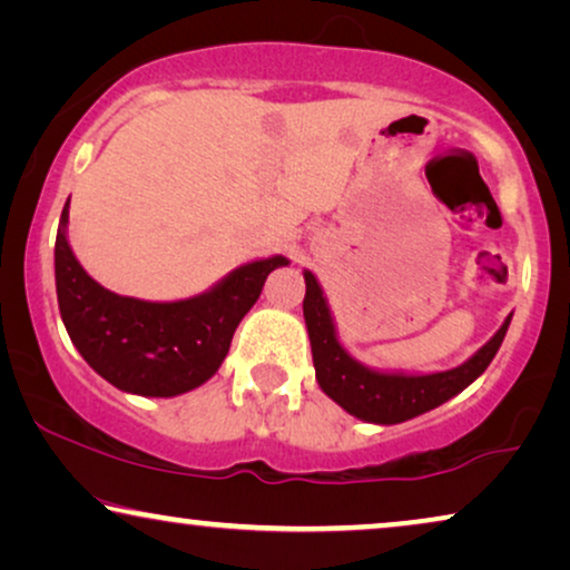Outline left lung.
Listing matches in <instances>:
<instances>
[{"label": "left lung", "mask_w": 570, "mask_h": 570, "mask_svg": "<svg viewBox=\"0 0 570 570\" xmlns=\"http://www.w3.org/2000/svg\"><path fill=\"white\" fill-rule=\"evenodd\" d=\"M306 275V298H303V316H306L311 353H314V368L318 386L332 396L340 407L350 415L368 420V423L394 425L404 420L423 415V412L439 407L451 396L462 392L488 368L498 347L509 330L511 316L505 318L495 337L480 347L470 361L459 368L431 373V376H402V373H376L363 368L353 361L334 334V324L326 308V301L311 272Z\"/></svg>", "instance_id": "1"}]
</instances>
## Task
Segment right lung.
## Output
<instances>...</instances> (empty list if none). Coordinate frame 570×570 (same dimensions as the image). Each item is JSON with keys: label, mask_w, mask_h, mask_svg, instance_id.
<instances>
[{"label": "right lung", "mask_w": 570, "mask_h": 570, "mask_svg": "<svg viewBox=\"0 0 570 570\" xmlns=\"http://www.w3.org/2000/svg\"><path fill=\"white\" fill-rule=\"evenodd\" d=\"M61 228L53 269L69 340L92 371L121 392L142 396H176L205 384L228 355L233 332L259 298L264 279L287 264L285 256H272L244 264L197 298L147 303L100 287L75 259Z\"/></svg>", "instance_id": "add662e5"}]
</instances>
